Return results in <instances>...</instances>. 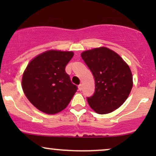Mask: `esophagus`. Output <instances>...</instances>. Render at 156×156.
Wrapping results in <instances>:
<instances>
[{
  "mask_svg": "<svg viewBox=\"0 0 156 156\" xmlns=\"http://www.w3.org/2000/svg\"><path fill=\"white\" fill-rule=\"evenodd\" d=\"M82 89H83V85H82V84H80V85L78 86V90L81 91Z\"/></svg>",
  "mask_w": 156,
  "mask_h": 156,
  "instance_id": "34e87169",
  "label": "esophagus"
}]
</instances>
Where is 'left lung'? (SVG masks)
<instances>
[{
	"label": "left lung",
	"instance_id": "left-lung-1",
	"mask_svg": "<svg viewBox=\"0 0 156 156\" xmlns=\"http://www.w3.org/2000/svg\"><path fill=\"white\" fill-rule=\"evenodd\" d=\"M80 55L94 78L95 92L87 98L89 106L99 114L114 112L124 103L133 87L129 66L105 47L87 50Z\"/></svg>",
	"mask_w": 156,
	"mask_h": 156
}]
</instances>
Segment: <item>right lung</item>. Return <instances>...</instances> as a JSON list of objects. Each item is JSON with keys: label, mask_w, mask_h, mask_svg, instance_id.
Returning a JSON list of instances; mask_svg holds the SVG:
<instances>
[{"label": "right lung", "mask_w": 156, "mask_h": 156, "mask_svg": "<svg viewBox=\"0 0 156 156\" xmlns=\"http://www.w3.org/2000/svg\"><path fill=\"white\" fill-rule=\"evenodd\" d=\"M73 51L49 50L35 56L24 70L22 88L26 98L40 112L55 114L63 111L77 91L65 72Z\"/></svg>", "instance_id": "add662e5"}]
</instances>
